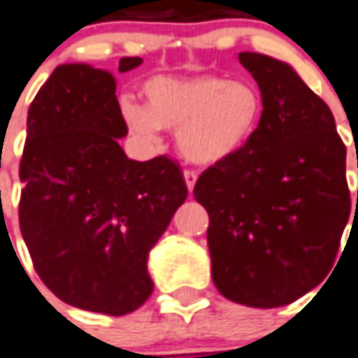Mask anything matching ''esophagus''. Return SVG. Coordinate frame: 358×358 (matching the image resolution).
I'll return each instance as SVG.
<instances>
[{
	"label": "esophagus",
	"instance_id": "obj_1",
	"mask_svg": "<svg viewBox=\"0 0 358 358\" xmlns=\"http://www.w3.org/2000/svg\"><path fill=\"white\" fill-rule=\"evenodd\" d=\"M183 177H185V183H187V189L192 191V189H194V183H196V179H199L196 171H192V169H185Z\"/></svg>",
	"mask_w": 358,
	"mask_h": 358
}]
</instances>
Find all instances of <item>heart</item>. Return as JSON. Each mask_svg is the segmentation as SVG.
Returning <instances> with one entry per match:
<instances>
[{
    "label": "heart",
    "mask_w": 358,
    "mask_h": 358,
    "mask_svg": "<svg viewBox=\"0 0 358 358\" xmlns=\"http://www.w3.org/2000/svg\"><path fill=\"white\" fill-rule=\"evenodd\" d=\"M146 108L121 102L129 131L146 143L159 129L175 131L177 150L196 166H215L235 156L252 138L262 119V96L248 80L217 75L154 77L143 86Z\"/></svg>",
    "instance_id": "b5f03b06"
}]
</instances>
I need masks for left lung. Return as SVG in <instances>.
<instances>
[{
    "label": "left lung",
    "mask_w": 358,
    "mask_h": 358,
    "mask_svg": "<svg viewBox=\"0 0 358 358\" xmlns=\"http://www.w3.org/2000/svg\"><path fill=\"white\" fill-rule=\"evenodd\" d=\"M239 62L258 83L262 119L235 156L200 175L194 199L210 215L217 291L273 308L316 287L336 262L351 212L347 148L328 103L291 65L252 52Z\"/></svg>",
    "instance_id": "1"
}]
</instances>
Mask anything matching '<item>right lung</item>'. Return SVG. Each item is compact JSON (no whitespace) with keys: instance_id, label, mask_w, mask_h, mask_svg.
Wrapping results in <instances>:
<instances>
[{"instance_id":"add662e5","label":"right lung","mask_w":358,"mask_h":358,"mask_svg":"<svg viewBox=\"0 0 358 358\" xmlns=\"http://www.w3.org/2000/svg\"><path fill=\"white\" fill-rule=\"evenodd\" d=\"M141 57H123L119 73ZM115 77L86 63L55 67L32 100L19 224L40 280L63 303L123 316L154 291L148 252L187 199L166 156L129 159Z\"/></svg>"}]
</instances>
